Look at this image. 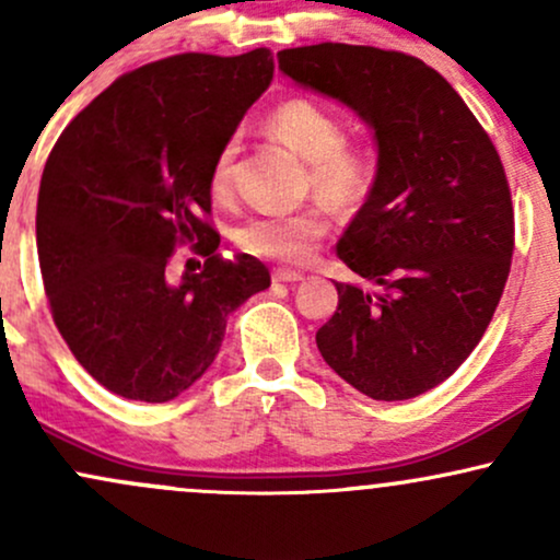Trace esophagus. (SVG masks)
Segmentation results:
<instances>
[{
	"instance_id": "esophagus-1",
	"label": "esophagus",
	"mask_w": 560,
	"mask_h": 560,
	"mask_svg": "<svg viewBox=\"0 0 560 560\" xmlns=\"http://www.w3.org/2000/svg\"><path fill=\"white\" fill-rule=\"evenodd\" d=\"M305 279L300 271H292V268H276L273 281H281V284H298V281Z\"/></svg>"
}]
</instances>
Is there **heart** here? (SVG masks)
Here are the masks:
<instances>
[{
  "label": "heart",
  "instance_id": "heart-1",
  "mask_svg": "<svg viewBox=\"0 0 560 560\" xmlns=\"http://www.w3.org/2000/svg\"><path fill=\"white\" fill-rule=\"evenodd\" d=\"M266 128L273 139L289 147L307 163L313 189L320 199L339 213H352L365 202L374 184V165L369 152L345 141V126L329 107L307 96L276 105L266 118ZM236 139H229L218 150L213 171H210V191L213 197H226L234 171ZM329 231V218L320 210H302L289 215L249 218L236 231V242L247 253L260 258L300 262L311 258L316 242Z\"/></svg>",
  "mask_w": 560,
  "mask_h": 560
}]
</instances>
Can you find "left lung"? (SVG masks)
Wrapping results in <instances>:
<instances>
[{
  "label": "left lung",
  "instance_id": "8db88e82",
  "mask_svg": "<svg viewBox=\"0 0 560 560\" xmlns=\"http://www.w3.org/2000/svg\"><path fill=\"white\" fill-rule=\"evenodd\" d=\"M302 89L374 131L369 197L337 255L374 289L334 281L337 313L316 345L374 400H410L471 355L503 294L513 208L498 150L466 102L419 57L352 44L279 52Z\"/></svg>",
  "mask_w": 560,
  "mask_h": 560
}]
</instances>
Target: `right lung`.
I'll return each instance as SVG.
<instances>
[{"label": "right lung", "mask_w": 560, "mask_h": 560, "mask_svg": "<svg viewBox=\"0 0 560 560\" xmlns=\"http://www.w3.org/2000/svg\"><path fill=\"white\" fill-rule=\"evenodd\" d=\"M271 79L268 49L150 62L83 107L47 160L36 247L52 318L75 361L126 400L189 389L231 313L271 287L253 255L223 260L205 221L218 150ZM178 241H197L206 266L173 282Z\"/></svg>", "instance_id": "1"}]
</instances>
